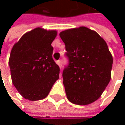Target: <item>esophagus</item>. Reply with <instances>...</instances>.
Returning a JSON list of instances; mask_svg holds the SVG:
<instances>
[{
  "instance_id": "esophagus-1",
  "label": "esophagus",
  "mask_w": 125,
  "mask_h": 125,
  "mask_svg": "<svg viewBox=\"0 0 125 125\" xmlns=\"http://www.w3.org/2000/svg\"><path fill=\"white\" fill-rule=\"evenodd\" d=\"M57 64L59 65V66L60 67V68H62V60H59V61H57Z\"/></svg>"
}]
</instances>
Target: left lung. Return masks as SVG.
<instances>
[{
	"mask_svg": "<svg viewBox=\"0 0 125 125\" xmlns=\"http://www.w3.org/2000/svg\"><path fill=\"white\" fill-rule=\"evenodd\" d=\"M69 64L63 71L68 100L87 105L98 99L111 80L113 58L105 40L85 27L60 32Z\"/></svg>",
	"mask_w": 125,
	"mask_h": 125,
	"instance_id": "obj_1",
	"label": "left lung"
}]
</instances>
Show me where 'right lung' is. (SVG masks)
Instances as JSON below:
<instances>
[{
  "instance_id": "obj_1",
  "label": "right lung",
  "mask_w": 125,
  "mask_h": 125,
  "mask_svg": "<svg viewBox=\"0 0 125 125\" xmlns=\"http://www.w3.org/2000/svg\"><path fill=\"white\" fill-rule=\"evenodd\" d=\"M56 30L40 27L25 33L13 46L9 64L13 85L29 101L45 98L59 79L60 69L52 54Z\"/></svg>"
}]
</instances>
